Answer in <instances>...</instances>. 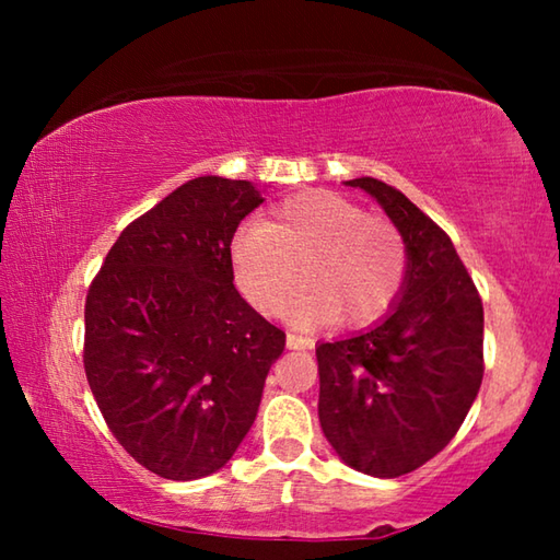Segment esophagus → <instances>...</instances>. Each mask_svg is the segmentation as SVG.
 I'll list each match as a JSON object with an SVG mask.
<instances>
[{"label": "esophagus", "mask_w": 560, "mask_h": 560, "mask_svg": "<svg viewBox=\"0 0 560 560\" xmlns=\"http://www.w3.org/2000/svg\"><path fill=\"white\" fill-rule=\"evenodd\" d=\"M287 346H289V348H293V350H306V348H311L314 343H311V340H308V338H303V336L289 334V338H287Z\"/></svg>", "instance_id": "34e87169"}]
</instances>
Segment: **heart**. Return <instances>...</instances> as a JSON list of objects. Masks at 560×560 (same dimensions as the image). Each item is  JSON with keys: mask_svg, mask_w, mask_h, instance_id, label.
Here are the masks:
<instances>
[{"mask_svg": "<svg viewBox=\"0 0 560 560\" xmlns=\"http://www.w3.org/2000/svg\"><path fill=\"white\" fill-rule=\"evenodd\" d=\"M230 259L236 287L271 316L287 308L303 271L311 287L291 306L303 326L336 316L346 326L371 324L400 296L407 277L400 230L330 189L291 195L264 224L240 226Z\"/></svg>", "mask_w": 560, "mask_h": 560, "instance_id": "1", "label": "heart"}]
</instances>
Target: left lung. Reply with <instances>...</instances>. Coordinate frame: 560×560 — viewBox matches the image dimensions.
<instances>
[{
	"instance_id": "8db88e82",
	"label": "left lung",
	"mask_w": 560,
	"mask_h": 560,
	"mask_svg": "<svg viewBox=\"0 0 560 560\" xmlns=\"http://www.w3.org/2000/svg\"><path fill=\"white\" fill-rule=\"evenodd\" d=\"M400 230L407 277L385 320L318 343V420L348 467L410 474L447 447L485 377V308L442 226L390 185L355 177Z\"/></svg>"
}]
</instances>
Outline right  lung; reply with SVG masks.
I'll return each mask as SVG.
<instances>
[{"label":"right lung","instance_id":"right-lung-1","mask_svg":"<svg viewBox=\"0 0 560 560\" xmlns=\"http://www.w3.org/2000/svg\"><path fill=\"white\" fill-rule=\"evenodd\" d=\"M261 202L246 179H189L120 232L91 281V393L120 447L163 479L232 459L287 346L234 289L232 236Z\"/></svg>","mask_w":560,"mask_h":560}]
</instances>
